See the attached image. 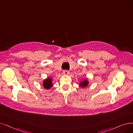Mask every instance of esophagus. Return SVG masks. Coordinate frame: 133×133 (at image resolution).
Masks as SVG:
<instances>
[{"label":"esophagus","mask_w":133,"mask_h":133,"mask_svg":"<svg viewBox=\"0 0 133 133\" xmlns=\"http://www.w3.org/2000/svg\"><path fill=\"white\" fill-rule=\"evenodd\" d=\"M69 73H70V71H69L65 70V71H63V74L64 75H68Z\"/></svg>","instance_id":"obj_1"}]
</instances>
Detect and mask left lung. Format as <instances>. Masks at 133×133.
<instances>
[{"instance_id":"1","label":"left lung","mask_w":133,"mask_h":133,"mask_svg":"<svg viewBox=\"0 0 133 133\" xmlns=\"http://www.w3.org/2000/svg\"><path fill=\"white\" fill-rule=\"evenodd\" d=\"M89 81L87 79H85L84 80H82L79 83V86L82 88H85L89 85Z\"/></svg>"}]
</instances>
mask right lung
<instances>
[{
	"instance_id": "add662e5",
	"label": "right lung",
	"mask_w": 133,
	"mask_h": 133,
	"mask_svg": "<svg viewBox=\"0 0 133 133\" xmlns=\"http://www.w3.org/2000/svg\"><path fill=\"white\" fill-rule=\"evenodd\" d=\"M42 85L45 89L49 90L53 86V79L51 77H48L43 80Z\"/></svg>"
}]
</instances>
